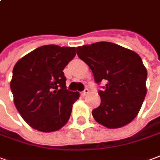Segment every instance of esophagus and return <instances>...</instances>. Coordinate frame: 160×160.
Returning a JSON list of instances; mask_svg holds the SVG:
<instances>
[{"label":"esophagus","instance_id":"34e87169","mask_svg":"<svg viewBox=\"0 0 160 160\" xmlns=\"http://www.w3.org/2000/svg\"><path fill=\"white\" fill-rule=\"evenodd\" d=\"M88 93H89V90L88 89V88H86V89H85L84 91H83V92H82L81 95L82 96V97H85V96L88 95Z\"/></svg>","mask_w":160,"mask_h":160}]
</instances>
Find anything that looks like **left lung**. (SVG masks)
Listing matches in <instances>:
<instances>
[{
	"mask_svg": "<svg viewBox=\"0 0 160 160\" xmlns=\"http://www.w3.org/2000/svg\"><path fill=\"white\" fill-rule=\"evenodd\" d=\"M77 54L93 72L97 83L106 82L98 91L101 103L92 111L102 126L125 127L138 116L147 93V69L132 50L110 43L97 42L77 47Z\"/></svg>",
	"mask_w": 160,
	"mask_h": 160,
	"instance_id": "1",
	"label": "left lung"
}]
</instances>
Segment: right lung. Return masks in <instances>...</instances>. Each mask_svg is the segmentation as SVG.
Returning a JSON list of instances; mask_svg holds the SVG:
<instances>
[{
  "mask_svg": "<svg viewBox=\"0 0 160 160\" xmlns=\"http://www.w3.org/2000/svg\"><path fill=\"white\" fill-rule=\"evenodd\" d=\"M75 56V47L48 44L27 54L14 66L10 82L14 104L33 129L51 132L67 123L80 94L66 89L63 70Z\"/></svg>",
  "mask_w": 160,
  "mask_h": 160,
  "instance_id": "1",
  "label": "right lung"
}]
</instances>
